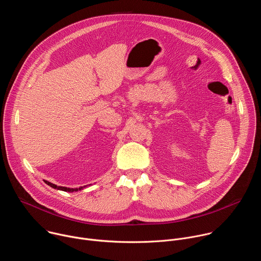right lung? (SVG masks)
Wrapping results in <instances>:
<instances>
[{"label":"right lung","mask_w":261,"mask_h":261,"mask_svg":"<svg viewBox=\"0 0 261 261\" xmlns=\"http://www.w3.org/2000/svg\"><path fill=\"white\" fill-rule=\"evenodd\" d=\"M45 184H47L48 186H50L51 188L54 189H57V190H61V191H65V192H76V191H82L83 189H85L87 186H84V187H80V188H67V187H62V186H58V185H55L48 180H44Z\"/></svg>","instance_id":"obj_1"}]
</instances>
